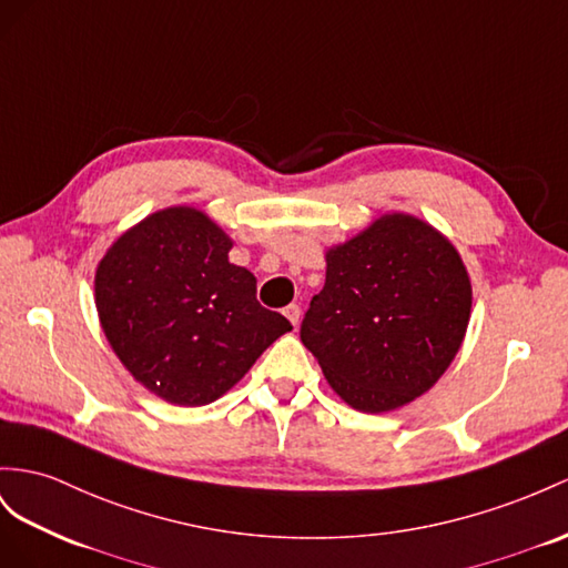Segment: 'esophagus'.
I'll list each match as a JSON object with an SVG mask.
<instances>
[{
    "instance_id": "obj_1",
    "label": "esophagus",
    "mask_w": 568,
    "mask_h": 568,
    "mask_svg": "<svg viewBox=\"0 0 568 568\" xmlns=\"http://www.w3.org/2000/svg\"><path fill=\"white\" fill-rule=\"evenodd\" d=\"M283 314L290 318V324H293V326L297 328V324H300V316H302V310L297 307V304H287V307L283 310Z\"/></svg>"
}]
</instances>
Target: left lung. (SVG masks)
<instances>
[{"label":"left lung","instance_id":"1","mask_svg":"<svg viewBox=\"0 0 568 568\" xmlns=\"http://www.w3.org/2000/svg\"><path fill=\"white\" fill-rule=\"evenodd\" d=\"M470 307L456 246L415 215L386 213L326 252V283L300 338L347 405L386 413L439 382L460 351Z\"/></svg>","mask_w":568,"mask_h":568}]
</instances>
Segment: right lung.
Instances as JSON below:
<instances>
[{"label": "right lung", "mask_w": 568, "mask_h": 568, "mask_svg": "<svg viewBox=\"0 0 568 568\" xmlns=\"http://www.w3.org/2000/svg\"><path fill=\"white\" fill-rule=\"evenodd\" d=\"M206 213L163 209L114 242L95 271V307L114 355L174 405H209L293 331L256 302L254 275Z\"/></svg>", "instance_id": "add662e5"}]
</instances>
